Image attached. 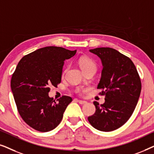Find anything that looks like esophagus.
Here are the masks:
<instances>
[{
  "mask_svg": "<svg viewBox=\"0 0 154 154\" xmlns=\"http://www.w3.org/2000/svg\"><path fill=\"white\" fill-rule=\"evenodd\" d=\"M75 100H76L77 102H79V104H86V103H87V102H85V101H83V100H76V99H75Z\"/></svg>",
  "mask_w": 154,
  "mask_h": 154,
  "instance_id": "obj_1",
  "label": "esophagus"
}]
</instances>
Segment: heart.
<instances>
[{"label": "heart", "mask_w": 154, "mask_h": 154, "mask_svg": "<svg viewBox=\"0 0 154 154\" xmlns=\"http://www.w3.org/2000/svg\"><path fill=\"white\" fill-rule=\"evenodd\" d=\"M79 64L81 67L83 72L89 71V70H96L97 66L95 62L93 60L88 57H81L79 60ZM66 71V69L64 71V73ZM78 93H80L81 92V90L80 88H78L76 90Z\"/></svg>", "instance_id": "b5f03b06"}]
</instances>
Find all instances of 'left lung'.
Listing matches in <instances>:
<instances>
[{"instance_id": "1", "label": "left lung", "mask_w": 154, "mask_h": 154, "mask_svg": "<svg viewBox=\"0 0 154 154\" xmlns=\"http://www.w3.org/2000/svg\"><path fill=\"white\" fill-rule=\"evenodd\" d=\"M102 61L103 69L98 89L105 102H94L95 113L88 118L92 127L103 132L121 128L131 116L140 97L142 83L134 63L111 48L90 50Z\"/></svg>"}]
</instances>
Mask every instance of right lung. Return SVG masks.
Wrapping results in <instances>:
<instances>
[{"mask_svg":"<svg viewBox=\"0 0 154 154\" xmlns=\"http://www.w3.org/2000/svg\"><path fill=\"white\" fill-rule=\"evenodd\" d=\"M76 50L48 46L21 59L12 74L11 90L18 112L27 125L40 132H49L60 123L66 107L72 102L62 96L57 102L50 97V86L61 83L64 61Z\"/></svg>","mask_w":154,"mask_h":154,"instance_id":"1","label":"right lung"}]
</instances>
